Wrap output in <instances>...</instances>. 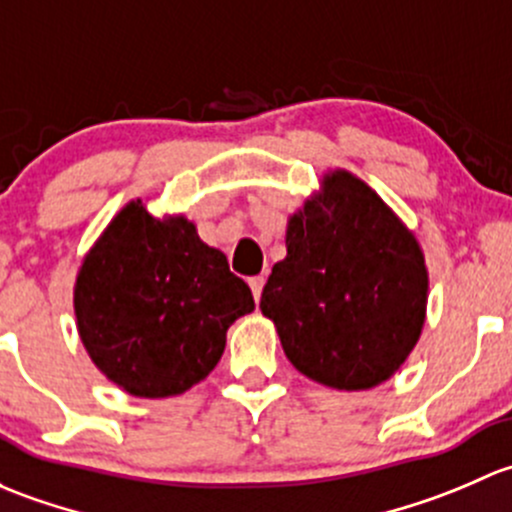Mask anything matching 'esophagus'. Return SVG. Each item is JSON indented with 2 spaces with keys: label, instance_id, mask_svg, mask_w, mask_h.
<instances>
[{
  "label": "esophagus",
  "instance_id": "obj_1",
  "mask_svg": "<svg viewBox=\"0 0 512 512\" xmlns=\"http://www.w3.org/2000/svg\"><path fill=\"white\" fill-rule=\"evenodd\" d=\"M249 286H251V293H254V298L258 300V298H261L263 286H266V278H263V276H254V278H249Z\"/></svg>",
  "mask_w": 512,
  "mask_h": 512
}]
</instances>
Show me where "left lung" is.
Masks as SVG:
<instances>
[{"label": "left lung", "instance_id": "left-lung-1", "mask_svg": "<svg viewBox=\"0 0 512 512\" xmlns=\"http://www.w3.org/2000/svg\"><path fill=\"white\" fill-rule=\"evenodd\" d=\"M286 249L261 313L291 365L345 392L387 382L426 318L429 271L416 236L370 184L335 170L288 219Z\"/></svg>", "mask_w": 512, "mask_h": 512}]
</instances>
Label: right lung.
Instances as JSON below:
<instances>
[{
    "mask_svg": "<svg viewBox=\"0 0 512 512\" xmlns=\"http://www.w3.org/2000/svg\"><path fill=\"white\" fill-rule=\"evenodd\" d=\"M73 310L83 347L110 382L165 399L217 367L226 330L254 310V295L192 221L157 219L133 199L83 258Z\"/></svg>",
    "mask_w": 512,
    "mask_h": 512,
    "instance_id": "right-lung-1",
    "label": "right lung"
}]
</instances>
